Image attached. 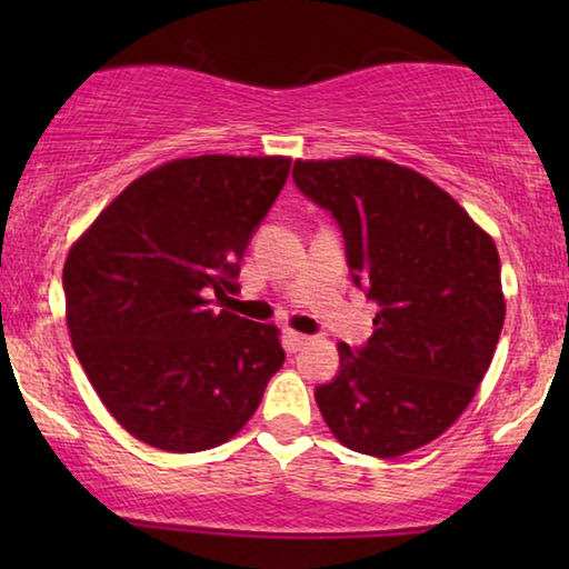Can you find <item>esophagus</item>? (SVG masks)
<instances>
[{
	"mask_svg": "<svg viewBox=\"0 0 569 569\" xmlns=\"http://www.w3.org/2000/svg\"><path fill=\"white\" fill-rule=\"evenodd\" d=\"M284 345L290 352H300L302 347L310 345V337H306V333H298V331H287L284 333Z\"/></svg>",
	"mask_w": 569,
	"mask_h": 569,
	"instance_id": "34e87169",
	"label": "esophagus"
}]
</instances>
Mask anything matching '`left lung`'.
<instances>
[{"label":"left lung","instance_id":"left-lung-1","mask_svg":"<svg viewBox=\"0 0 569 569\" xmlns=\"http://www.w3.org/2000/svg\"><path fill=\"white\" fill-rule=\"evenodd\" d=\"M298 189L337 217L355 282L378 300L360 352L339 341V376L316 388L333 438L396 458L438 440L469 407L505 321L492 236L438 183L352 154L295 160Z\"/></svg>","mask_w":569,"mask_h":569}]
</instances>
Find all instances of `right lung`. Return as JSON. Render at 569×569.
<instances>
[{"label": "right lung", "instance_id": "right-lung-1", "mask_svg": "<svg viewBox=\"0 0 569 569\" xmlns=\"http://www.w3.org/2000/svg\"><path fill=\"white\" fill-rule=\"evenodd\" d=\"M290 158H178L131 181L64 261L67 329L129 435L168 453L228 442L259 409L284 349L274 323L214 308L282 191Z\"/></svg>", "mask_w": 569, "mask_h": 569}]
</instances>
